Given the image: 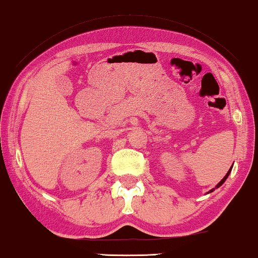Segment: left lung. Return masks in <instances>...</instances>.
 <instances>
[{
	"label": "left lung",
	"mask_w": 258,
	"mask_h": 258,
	"mask_svg": "<svg viewBox=\"0 0 258 258\" xmlns=\"http://www.w3.org/2000/svg\"><path fill=\"white\" fill-rule=\"evenodd\" d=\"M231 170H232V167L230 168V170L229 171H227V174L224 176V178H223L221 181H219V183L216 185V187H215V188H218L219 186H221V185H223V183H224V181L226 180V178H227V177H229V175H230V172H231ZM215 188H213V189H210V191H209V193L210 192H213V191H215Z\"/></svg>",
	"instance_id": "left-lung-1"
}]
</instances>
